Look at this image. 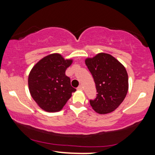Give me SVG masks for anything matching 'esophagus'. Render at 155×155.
I'll list each match as a JSON object with an SVG mask.
<instances>
[{
    "mask_svg": "<svg viewBox=\"0 0 155 155\" xmlns=\"http://www.w3.org/2000/svg\"><path fill=\"white\" fill-rule=\"evenodd\" d=\"M78 90H83V86H82V85H79V87H78Z\"/></svg>",
    "mask_w": 155,
    "mask_h": 155,
    "instance_id": "esophagus-1",
    "label": "esophagus"
}]
</instances>
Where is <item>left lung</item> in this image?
<instances>
[{"mask_svg":"<svg viewBox=\"0 0 155 155\" xmlns=\"http://www.w3.org/2000/svg\"><path fill=\"white\" fill-rule=\"evenodd\" d=\"M95 81L97 97L90 101L96 113L106 114L123 102L128 91V75L119 60L107 53L101 52L84 60Z\"/></svg>","mask_w":155,"mask_h":155,"instance_id":"left-lung-1","label":"left lung"}]
</instances>
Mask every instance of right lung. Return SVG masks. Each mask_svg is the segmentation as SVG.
Segmentation results:
<instances>
[{"instance_id": "add662e5", "label": "right lung", "mask_w": 155, "mask_h": 155, "mask_svg": "<svg viewBox=\"0 0 155 155\" xmlns=\"http://www.w3.org/2000/svg\"><path fill=\"white\" fill-rule=\"evenodd\" d=\"M73 59H65L59 53L47 55L37 63L28 76V88L33 100L47 112L63 109L76 89L71 85L65 71Z\"/></svg>"}]
</instances>
